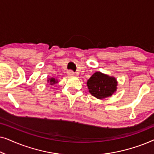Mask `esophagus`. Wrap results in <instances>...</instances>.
<instances>
[{"mask_svg": "<svg viewBox=\"0 0 154 154\" xmlns=\"http://www.w3.org/2000/svg\"><path fill=\"white\" fill-rule=\"evenodd\" d=\"M67 73H68L69 75H72L74 74V72H73L72 70H69L68 72H67Z\"/></svg>", "mask_w": 154, "mask_h": 154, "instance_id": "esophagus-1", "label": "esophagus"}]
</instances>
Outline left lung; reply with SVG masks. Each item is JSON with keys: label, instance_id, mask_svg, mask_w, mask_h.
<instances>
[{"label": "left lung", "instance_id": "8db88e82", "mask_svg": "<svg viewBox=\"0 0 154 154\" xmlns=\"http://www.w3.org/2000/svg\"><path fill=\"white\" fill-rule=\"evenodd\" d=\"M89 92L98 99L112 95L116 90L117 81L115 78L101 72L94 73L87 82Z\"/></svg>", "mask_w": 154, "mask_h": 154}]
</instances>
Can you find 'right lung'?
Masks as SVG:
<instances>
[{
  "label": "right lung",
  "mask_w": 154,
  "mask_h": 154,
  "mask_svg": "<svg viewBox=\"0 0 154 154\" xmlns=\"http://www.w3.org/2000/svg\"><path fill=\"white\" fill-rule=\"evenodd\" d=\"M48 81L50 82L51 85H53V84L57 83V80H55L54 79H53V78H52V79H48Z\"/></svg>",
  "instance_id": "1"
}]
</instances>
